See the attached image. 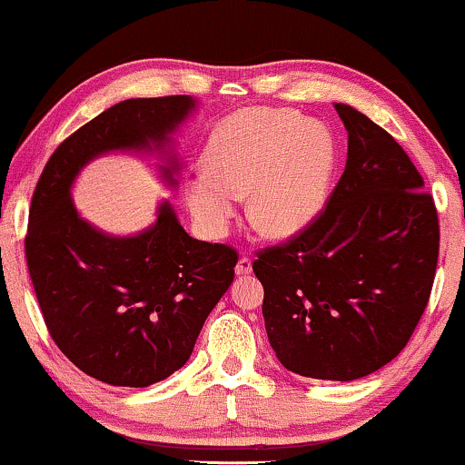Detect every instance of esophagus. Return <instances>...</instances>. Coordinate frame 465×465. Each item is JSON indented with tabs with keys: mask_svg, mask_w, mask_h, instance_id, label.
Instances as JSON below:
<instances>
[{
	"mask_svg": "<svg viewBox=\"0 0 465 465\" xmlns=\"http://www.w3.org/2000/svg\"><path fill=\"white\" fill-rule=\"evenodd\" d=\"M234 272H237V275H250V272H252V260L247 256H241L237 266H234Z\"/></svg>",
	"mask_w": 465,
	"mask_h": 465,
	"instance_id": "1",
	"label": "esophagus"
}]
</instances>
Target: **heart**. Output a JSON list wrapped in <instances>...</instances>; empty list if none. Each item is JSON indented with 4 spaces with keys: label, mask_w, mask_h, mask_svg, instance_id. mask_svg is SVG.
Here are the masks:
<instances>
[{
    "label": "heart",
    "mask_w": 465,
    "mask_h": 465,
    "mask_svg": "<svg viewBox=\"0 0 465 465\" xmlns=\"http://www.w3.org/2000/svg\"><path fill=\"white\" fill-rule=\"evenodd\" d=\"M336 164L326 126L301 114L252 107L226 118L209 139L205 169L186 183L199 226L222 237L247 193V212L275 239L296 237L320 218Z\"/></svg>",
    "instance_id": "obj_1"
}]
</instances>
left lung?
Masks as SVG:
<instances>
[{"label":"left lung","instance_id":"1","mask_svg":"<svg viewBox=\"0 0 465 465\" xmlns=\"http://www.w3.org/2000/svg\"><path fill=\"white\" fill-rule=\"evenodd\" d=\"M347 164L320 218L264 247L253 272L277 358L301 377L353 381L406 347L436 277L440 226L434 199L385 129L336 104Z\"/></svg>","mask_w":465,"mask_h":465}]
</instances>
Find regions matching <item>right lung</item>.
I'll use <instances>...</instances> for the list:
<instances>
[{
    "mask_svg": "<svg viewBox=\"0 0 465 465\" xmlns=\"http://www.w3.org/2000/svg\"><path fill=\"white\" fill-rule=\"evenodd\" d=\"M193 107L188 94L120 101L59 143L34 190L25 256L44 323L67 360L104 383L148 387L180 371L239 256L190 237L169 203L148 231L110 237L80 218L69 188L104 152L161 148ZM173 169L164 167L169 182Z\"/></svg>",
    "mask_w": 465,
    "mask_h": 465,
    "instance_id": "right-lung-1",
    "label": "right lung"
}]
</instances>
